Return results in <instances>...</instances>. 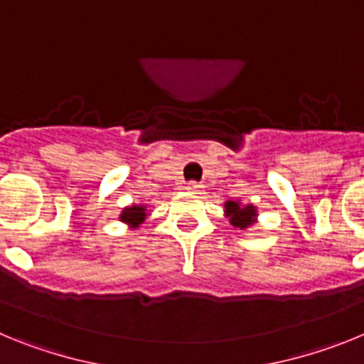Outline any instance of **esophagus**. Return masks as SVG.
Instances as JSON below:
<instances>
[{"instance_id": "1", "label": "esophagus", "mask_w": 364, "mask_h": 364, "mask_svg": "<svg viewBox=\"0 0 364 364\" xmlns=\"http://www.w3.org/2000/svg\"><path fill=\"white\" fill-rule=\"evenodd\" d=\"M186 189H188V191H191V193H200L202 189H204V186H202L200 182H195V180H191V182H188Z\"/></svg>"}]
</instances>
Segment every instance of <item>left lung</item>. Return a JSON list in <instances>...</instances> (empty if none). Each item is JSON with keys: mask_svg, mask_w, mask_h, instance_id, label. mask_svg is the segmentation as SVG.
Wrapping results in <instances>:
<instances>
[{"mask_svg": "<svg viewBox=\"0 0 364 364\" xmlns=\"http://www.w3.org/2000/svg\"><path fill=\"white\" fill-rule=\"evenodd\" d=\"M226 215L230 217V222L231 226L235 228H240V230H244V228L252 226L253 222H255V217H257V211L253 205H240V202H226Z\"/></svg>", "mask_w": 364, "mask_h": 364, "instance_id": "left-lung-1", "label": "left lung"}]
</instances>
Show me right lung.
<instances>
[{
    "label": "right lung",
    "instance_id": "obj_1",
    "mask_svg": "<svg viewBox=\"0 0 364 364\" xmlns=\"http://www.w3.org/2000/svg\"><path fill=\"white\" fill-rule=\"evenodd\" d=\"M120 220L136 228L138 224H142L146 220V205H131V208H125L120 215Z\"/></svg>",
    "mask_w": 364,
    "mask_h": 364
}]
</instances>
